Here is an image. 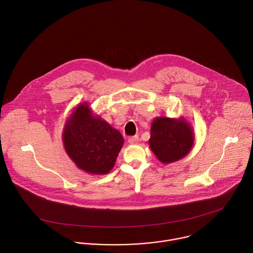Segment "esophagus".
I'll use <instances>...</instances> for the list:
<instances>
[{"label":"esophagus","mask_w":253,"mask_h":253,"mask_svg":"<svg viewBox=\"0 0 253 253\" xmlns=\"http://www.w3.org/2000/svg\"><path fill=\"white\" fill-rule=\"evenodd\" d=\"M139 142V137L137 135H134V136H131L128 138V143L129 144H137Z\"/></svg>","instance_id":"esophagus-1"}]
</instances>
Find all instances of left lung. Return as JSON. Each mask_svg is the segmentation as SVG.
Masks as SVG:
<instances>
[{
	"label": "left lung",
	"instance_id": "left-lung-1",
	"mask_svg": "<svg viewBox=\"0 0 253 253\" xmlns=\"http://www.w3.org/2000/svg\"><path fill=\"white\" fill-rule=\"evenodd\" d=\"M149 145L162 164H171L187 156L195 141L191 125L184 117H157L151 124Z\"/></svg>",
	"mask_w": 253,
	"mask_h": 253
}]
</instances>
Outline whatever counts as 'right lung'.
<instances>
[{
    "label": "right lung",
    "instance_id": "add662e5",
    "mask_svg": "<svg viewBox=\"0 0 253 253\" xmlns=\"http://www.w3.org/2000/svg\"><path fill=\"white\" fill-rule=\"evenodd\" d=\"M62 141L77 168L94 175L110 172L124 145L121 132L93 115L87 102L73 110L65 122Z\"/></svg>",
    "mask_w": 253,
    "mask_h": 253
}]
</instances>
